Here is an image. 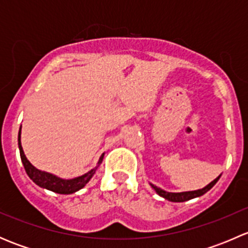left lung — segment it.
Instances as JSON below:
<instances>
[{
    "instance_id": "obj_1",
    "label": "left lung",
    "mask_w": 248,
    "mask_h": 248,
    "mask_svg": "<svg viewBox=\"0 0 248 248\" xmlns=\"http://www.w3.org/2000/svg\"><path fill=\"white\" fill-rule=\"evenodd\" d=\"M219 177H221V175H219V176H217L216 179H215L214 181L210 182L209 185H206L204 188L197 189V191L177 192V193H175V192H167V191H164V189L159 188V187L155 186V185H152V184H150V185H151L152 188L156 191V193L158 194V196H161L162 198L167 199V201H169V202H187V201H189V199H193V198H198V197H201V196H202V194H205L207 191H210V189H211L212 187L216 185V182L218 181Z\"/></svg>"
}]
</instances>
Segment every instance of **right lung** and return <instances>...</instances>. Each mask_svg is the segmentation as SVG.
<instances>
[{"label": "right lung", "mask_w": 248, "mask_h": 248, "mask_svg": "<svg viewBox=\"0 0 248 248\" xmlns=\"http://www.w3.org/2000/svg\"><path fill=\"white\" fill-rule=\"evenodd\" d=\"M17 145H19V151H20V157H21V162L24 164V168L26 170L27 175H29L30 179L34 182L36 185H38L42 188L49 189V191L55 192V193L59 194H72L76 193L79 189L84 188L85 185L92 179V176L94 175L98 167L101 166L102 161H103L104 154H102V156L99 157V161L97 163V166L93 169L85 172L81 176L74 177V179H62V177L56 176L54 174H50V172L39 170L36 167L32 166L31 162L26 158L24 154V150L21 146V127L19 129V136H17Z\"/></svg>", "instance_id": "obj_1"}]
</instances>
